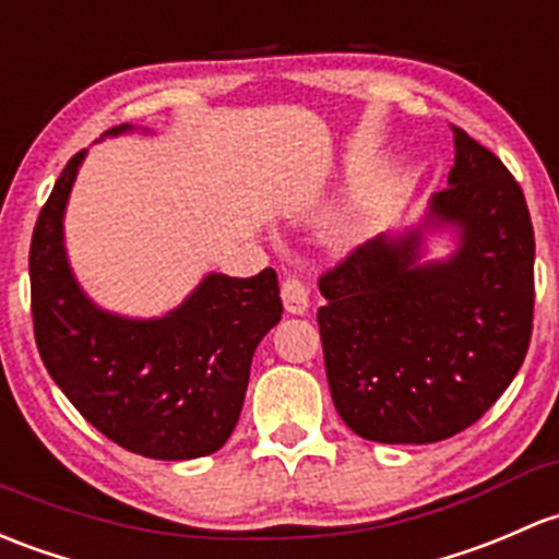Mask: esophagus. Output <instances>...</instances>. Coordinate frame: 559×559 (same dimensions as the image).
<instances>
[{
  "label": "esophagus",
  "mask_w": 559,
  "mask_h": 559,
  "mask_svg": "<svg viewBox=\"0 0 559 559\" xmlns=\"http://www.w3.org/2000/svg\"><path fill=\"white\" fill-rule=\"evenodd\" d=\"M281 299H284L286 313L302 316L310 305V289L305 281H299L297 275H289V278L281 284Z\"/></svg>",
  "instance_id": "1"
}]
</instances>
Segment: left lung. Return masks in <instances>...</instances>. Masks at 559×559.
Returning <instances> with one entry per match:
<instances>
[{
	"mask_svg": "<svg viewBox=\"0 0 559 559\" xmlns=\"http://www.w3.org/2000/svg\"><path fill=\"white\" fill-rule=\"evenodd\" d=\"M450 128L455 166L428 225L461 227V249L418 264V230L378 235L319 278L329 391L369 442H442L474 426L531 345L536 238L525 195L487 146Z\"/></svg>",
	"mask_w": 559,
	"mask_h": 559,
	"instance_id": "obj_1",
	"label": "left lung"
}]
</instances>
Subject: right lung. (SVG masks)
Wrapping results in <instances>:
<instances>
[{
  "instance_id": "obj_1",
  "label": "right lung",
  "mask_w": 559,
  "mask_h": 559,
  "mask_svg": "<svg viewBox=\"0 0 559 559\" xmlns=\"http://www.w3.org/2000/svg\"><path fill=\"white\" fill-rule=\"evenodd\" d=\"M82 157L85 150L58 176L28 249L45 369L82 418L120 448L157 461L211 455L238 423L257 345L284 313L275 270L251 278L211 273L163 319L104 313L80 292L63 251L61 219Z\"/></svg>"
}]
</instances>
